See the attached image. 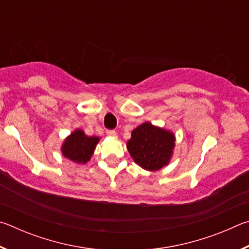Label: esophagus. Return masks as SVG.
Masks as SVG:
<instances>
[{
    "label": "esophagus",
    "instance_id": "esophagus-1",
    "mask_svg": "<svg viewBox=\"0 0 249 249\" xmlns=\"http://www.w3.org/2000/svg\"><path fill=\"white\" fill-rule=\"evenodd\" d=\"M107 136H111V137H116V135H117L115 130H113V129L107 130Z\"/></svg>",
    "mask_w": 249,
    "mask_h": 249
}]
</instances>
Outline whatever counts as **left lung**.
<instances>
[{"label": "left lung", "mask_w": 249, "mask_h": 249, "mask_svg": "<svg viewBox=\"0 0 249 249\" xmlns=\"http://www.w3.org/2000/svg\"><path fill=\"white\" fill-rule=\"evenodd\" d=\"M175 141V135L169 130L146 122L133 130L127 149L138 166L156 171L169 163Z\"/></svg>", "instance_id": "obj_1"}]
</instances>
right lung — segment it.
<instances>
[{"label": "right lung", "mask_w": 249, "mask_h": 249, "mask_svg": "<svg viewBox=\"0 0 249 249\" xmlns=\"http://www.w3.org/2000/svg\"><path fill=\"white\" fill-rule=\"evenodd\" d=\"M99 141V137L87 136L83 130L75 129L62 144V155L66 158L72 160L73 162L87 163L93 154Z\"/></svg>", "instance_id": "obj_1"}]
</instances>
